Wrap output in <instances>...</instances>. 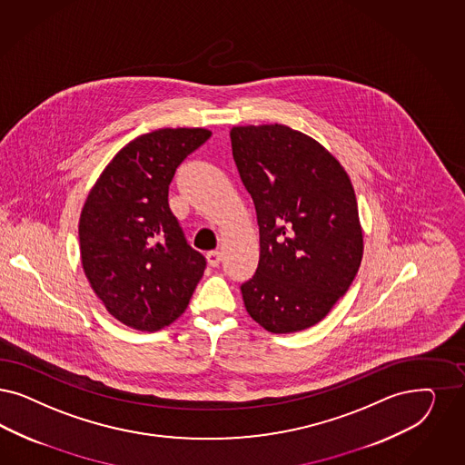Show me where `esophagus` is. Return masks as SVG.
<instances>
[{"mask_svg":"<svg viewBox=\"0 0 465 465\" xmlns=\"http://www.w3.org/2000/svg\"><path fill=\"white\" fill-rule=\"evenodd\" d=\"M206 259H208L209 266L216 268L220 264V261H222V252L220 251H209L208 254H206Z\"/></svg>","mask_w":465,"mask_h":465,"instance_id":"obj_1","label":"esophagus"}]
</instances>
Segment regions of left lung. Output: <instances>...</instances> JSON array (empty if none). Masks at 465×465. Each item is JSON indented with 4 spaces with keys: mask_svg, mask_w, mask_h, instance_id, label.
I'll return each instance as SVG.
<instances>
[{
    "mask_svg": "<svg viewBox=\"0 0 465 465\" xmlns=\"http://www.w3.org/2000/svg\"><path fill=\"white\" fill-rule=\"evenodd\" d=\"M230 139L259 224V264L241 287L245 309L272 333L314 326L362 259L351 178L320 143L287 125L233 127Z\"/></svg>",
    "mask_w": 465,
    "mask_h": 465,
    "instance_id": "1",
    "label": "left lung"
}]
</instances>
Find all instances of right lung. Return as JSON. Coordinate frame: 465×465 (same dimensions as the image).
<instances>
[{
  "instance_id": "1",
  "label": "right lung",
  "mask_w": 465,
  "mask_h": 465,
  "mask_svg": "<svg viewBox=\"0 0 465 465\" xmlns=\"http://www.w3.org/2000/svg\"><path fill=\"white\" fill-rule=\"evenodd\" d=\"M211 137L160 128L116 153L87 195L79 223L82 266L113 318L158 331L183 314L206 270L168 204L176 168Z\"/></svg>"
}]
</instances>
